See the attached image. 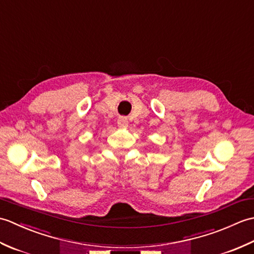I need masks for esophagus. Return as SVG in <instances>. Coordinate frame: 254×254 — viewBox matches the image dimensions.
Returning a JSON list of instances; mask_svg holds the SVG:
<instances>
[{
    "label": "esophagus",
    "mask_w": 254,
    "mask_h": 254,
    "mask_svg": "<svg viewBox=\"0 0 254 254\" xmlns=\"http://www.w3.org/2000/svg\"><path fill=\"white\" fill-rule=\"evenodd\" d=\"M118 126L120 127L121 128H127V126H128V121H127V118H124V117L119 118V120H118Z\"/></svg>",
    "instance_id": "34e87169"
}]
</instances>
